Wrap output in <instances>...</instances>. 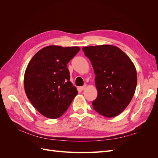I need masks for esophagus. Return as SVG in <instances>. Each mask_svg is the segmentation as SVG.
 Listing matches in <instances>:
<instances>
[{
  "instance_id": "1",
  "label": "esophagus",
  "mask_w": 158,
  "mask_h": 158,
  "mask_svg": "<svg viewBox=\"0 0 158 158\" xmlns=\"http://www.w3.org/2000/svg\"><path fill=\"white\" fill-rule=\"evenodd\" d=\"M85 88H86V85H83V86H80V87L79 88V89H80V90H84V89H85Z\"/></svg>"
}]
</instances>
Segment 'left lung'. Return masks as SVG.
<instances>
[{
	"label": "left lung",
	"mask_w": 158,
	"mask_h": 158,
	"mask_svg": "<svg viewBox=\"0 0 158 158\" xmlns=\"http://www.w3.org/2000/svg\"><path fill=\"white\" fill-rule=\"evenodd\" d=\"M95 74L98 96L94 109L111 118L122 113L130 103L137 84V73L131 59L118 47L111 45L84 47Z\"/></svg>",
	"instance_id": "8db88e82"
}]
</instances>
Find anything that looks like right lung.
Segmentation results:
<instances>
[{"label": "right lung", "mask_w": 158, "mask_h": 158, "mask_svg": "<svg viewBox=\"0 0 158 158\" xmlns=\"http://www.w3.org/2000/svg\"><path fill=\"white\" fill-rule=\"evenodd\" d=\"M79 51L78 47L47 46L28 63L23 79L25 92L44 116L51 119L60 117L78 94L70 81L67 64Z\"/></svg>", "instance_id": "obj_1"}]
</instances>
